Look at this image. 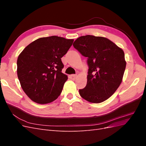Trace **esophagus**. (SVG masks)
I'll return each mask as SVG.
<instances>
[{
    "instance_id": "1",
    "label": "esophagus",
    "mask_w": 146,
    "mask_h": 146,
    "mask_svg": "<svg viewBox=\"0 0 146 146\" xmlns=\"http://www.w3.org/2000/svg\"><path fill=\"white\" fill-rule=\"evenodd\" d=\"M70 78L72 79V80H76V78L77 77V75H76V74H72V75H71V76H70Z\"/></svg>"
}]
</instances>
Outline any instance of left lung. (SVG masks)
<instances>
[{"instance_id":"obj_1","label":"left lung","mask_w":146,"mask_h":146,"mask_svg":"<svg viewBox=\"0 0 146 146\" xmlns=\"http://www.w3.org/2000/svg\"><path fill=\"white\" fill-rule=\"evenodd\" d=\"M73 46L87 57L89 67L86 86L79 90L80 96L91 103L107 100L122 81L126 67L123 50L107 38L92 35L78 38Z\"/></svg>"}]
</instances>
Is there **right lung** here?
<instances>
[{"label":"right lung","instance_id":"obj_1","mask_svg":"<svg viewBox=\"0 0 146 146\" xmlns=\"http://www.w3.org/2000/svg\"><path fill=\"white\" fill-rule=\"evenodd\" d=\"M74 39L52 36L31 42L19 54L17 74L21 86L32 101L46 104L60 95L68 76L61 70V58Z\"/></svg>","mask_w":146,"mask_h":146}]
</instances>
